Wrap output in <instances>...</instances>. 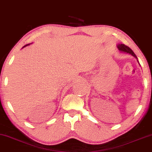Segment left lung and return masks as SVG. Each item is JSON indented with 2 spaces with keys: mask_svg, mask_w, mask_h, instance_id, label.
<instances>
[{
  "mask_svg": "<svg viewBox=\"0 0 152 152\" xmlns=\"http://www.w3.org/2000/svg\"><path fill=\"white\" fill-rule=\"evenodd\" d=\"M117 47H118V50H120V51L124 52V53H127L130 54L132 56L134 57V58H136V59H137V57L136 56V55H135L134 53L133 52V50H132L130 48L127 47V46L124 45V44H121V45H119V44H118V45H117Z\"/></svg>",
  "mask_w": 152,
  "mask_h": 152,
  "instance_id": "obj_1",
  "label": "left lung"
}]
</instances>
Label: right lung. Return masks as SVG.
Returning <instances> with one entry per match:
<instances>
[{
  "mask_svg": "<svg viewBox=\"0 0 152 152\" xmlns=\"http://www.w3.org/2000/svg\"><path fill=\"white\" fill-rule=\"evenodd\" d=\"M28 45H25V46H24V47H23V48H24V47H27V46H28Z\"/></svg>",
  "mask_w": 152,
  "mask_h": 152,
  "instance_id": "1",
  "label": "right lung"
}]
</instances>
